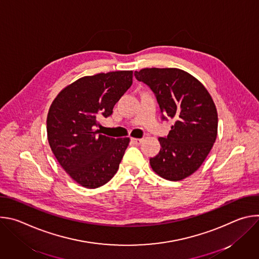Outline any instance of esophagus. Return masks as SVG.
<instances>
[{
	"label": "esophagus",
	"instance_id": "obj_1",
	"mask_svg": "<svg viewBox=\"0 0 259 259\" xmlns=\"http://www.w3.org/2000/svg\"><path fill=\"white\" fill-rule=\"evenodd\" d=\"M142 138H131V142L132 143H134V144H136V145H138V144H140L141 142H142Z\"/></svg>",
	"mask_w": 259,
	"mask_h": 259
}]
</instances>
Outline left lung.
Returning a JSON list of instances; mask_svg holds the SVG:
<instances>
[{
  "mask_svg": "<svg viewBox=\"0 0 259 259\" xmlns=\"http://www.w3.org/2000/svg\"><path fill=\"white\" fill-rule=\"evenodd\" d=\"M155 93L162 119L175 121L167 137H160L161 150L150 159L161 177L178 181L203 164L217 136L218 118L213 99L204 85L179 68H143L134 72Z\"/></svg>",
  "mask_w": 259,
  "mask_h": 259,
  "instance_id": "left-lung-1",
  "label": "left lung"
}]
</instances>
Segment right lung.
<instances>
[{
  "label": "right lung",
  "mask_w": 259,
  "mask_h": 259,
  "mask_svg": "<svg viewBox=\"0 0 259 259\" xmlns=\"http://www.w3.org/2000/svg\"><path fill=\"white\" fill-rule=\"evenodd\" d=\"M133 71L83 77L53 100L47 116L51 150L64 171L82 187L99 188L114 177L130 138H112L96 129L132 85Z\"/></svg>",
  "instance_id": "obj_1"
}]
</instances>
